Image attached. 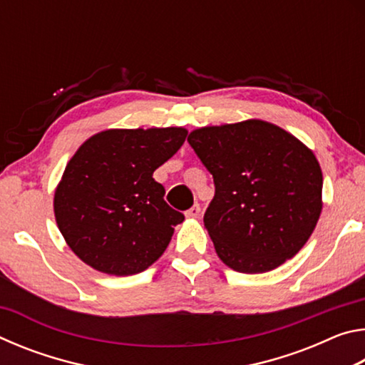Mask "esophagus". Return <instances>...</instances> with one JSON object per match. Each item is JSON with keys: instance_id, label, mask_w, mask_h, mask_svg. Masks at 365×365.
<instances>
[{"instance_id": "34e87169", "label": "esophagus", "mask_w": 365, "mask_h": 365, "mask_svg": "<svg viewBox=\"0 0 365 365\" xmlns=\"http://www.w3.org/2000/svg\"><path fill=\"white\" fill-rule=\"evenodd\" d=\"M200 212H201L200 205H193L187 212H185V215H187L188 219H196V217H200Z\"/></svg>"}]
</instances>
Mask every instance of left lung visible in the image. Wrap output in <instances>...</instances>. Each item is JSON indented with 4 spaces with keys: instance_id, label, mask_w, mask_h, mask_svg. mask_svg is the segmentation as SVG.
<instances>
[{
    "instance_id": "obj_1",
    "label": "left lung",
    "mask_w": 365,
    "mask_h": 365,
    "mask_svg": "<svg viewBox=\"0 0 365 365\" xmlns=\"http://www.w3.org/2000/svg\"><path fill=\"white\" fill-rule=\"evenodd\" d=\"M188 143L214 178L205 227L222 262L264 274L306 245L322 211L324 183L306 145L259 119L196 128Z\"/></svg>"
}]
</instances>
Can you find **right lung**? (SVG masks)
Masks as SVG:
<instances>
[{
  "label": "right lung",
  "mask_w": 365,
  "mask_h": 365,
  "mask_svg": "<svg viewBox=\"0 0 365 365\" xmlns=\"http://www.w3.org/2000/svg\"><path fill=\"white\" fill-rule=\"evenodd\" d=\"M187 130L110 128L67 163L54 217L69 248L95 270L133 275L158 261L185 215L164 201L153 172L180 150Z\"/></svg>",
  "instance_id": "obj_1"
}]
</instances>
